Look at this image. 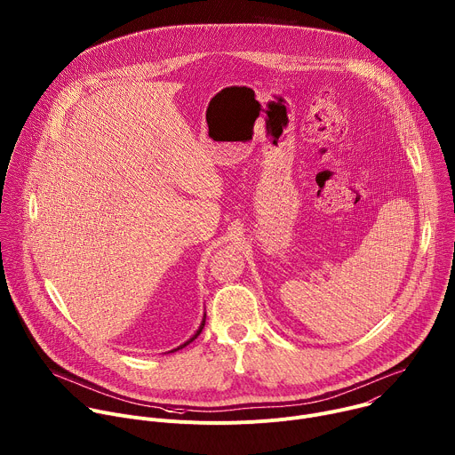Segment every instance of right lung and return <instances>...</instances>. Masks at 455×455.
I'll list each match as a JSON object with an SVG mask.
<instances>
[{
    "mask_svg": "<svg viewBox=\"0 0 455 455\" xmlns=\"http://www.w3.org/2000/svg\"><path fill=\"white\" fill-rule=\"evenodd\" d=\"M205 318H207V315H205V313H204V318H202V323H200V328H198V331H196V333H194V335H192V337H190V339H188V340H187V342H183V344H181V346H178V347H174V349H171V351H169V353H174V351H178V349H183V347H185V346H188V344H190V342H192V340H194V339H198V335H200V333H202V330H204V326H205Z\"/></svg>",
    "mask_w": 455,
    "mask_h": 455,
    "instance_id": "obj_1",
    "label": "right lung"
}]
</instances>
